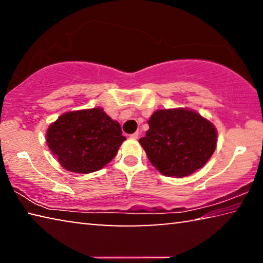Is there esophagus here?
I'll use <instances>...</instances> for the list:
<instances>
[{
  "label": "esophagus",
  "instance_id": "1",
  "mask_svg": "<svg viewBox=\"0 0 263 263\" xmlns=\"http://www.w3.org/2000/svg\"><path fill=\"white\" fill-rule=\"evenodd\" d=\"M138 137H139V133H138V132L132 133V135H130V138H131V139H133V140L138 139Z\"/></svg>",
  "mask_w": 263,
  "mask_h": 263
}]
</instances>
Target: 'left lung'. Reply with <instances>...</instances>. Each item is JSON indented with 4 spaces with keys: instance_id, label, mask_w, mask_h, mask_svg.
Here are the masks:
<instances>
[{
    "instance_id": "obj_1",
    "label": "left lung",
    "mask_w": 263,
    "mask_h": 263,
    "mask_svg": "<svg viewBox=\"0 0 263 263\" xmlns=\"http://www.w3.org/2000/svg\"><path fill=\"white\" fill-rule=\"evenodd\" d=\"M139 139L151 163L169 177L193 174L205 164L217 146L213 124L191 109L157 110Z\"/></svg>"
}]
</instances>
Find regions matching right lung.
<instances>
[{
	"label": "right lung",
	"instance_id": "add662e5",
	"mask_svg": "<svg viewBox=\"0 0 263 263\" xmlns=\"http://www.w3.org/2000/svg\"><path fill=\"white\" fill-rule=\"evenodd\" d=\"M122 128L102 108L68 111L48 126L46 142L62 167L89 174L103 168L117 154Z\"/></svg>",
	"mask_w": 263,
	"mask_h": 263
}]
</instances>
